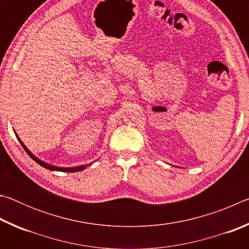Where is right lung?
I'll return each instance as SVG.
<instances>
[{
	"label": "right lung",
	"instance_id": "add662e5",
	"mask_svg": "<svg viewBox=\"0 0 249 249\" xmlns=\"http://www.w3.org/2000/svg\"><path fill=\"white\" fill-rule=\"evenodd\" d=\"M18 140L19 141L20 144H22L23 148H24L25 150H26V153H27L29 156H31V158H32L33 160H35V161H36L37 163H39V165H40L41 167L46 168V169L54 170V171H65V172H77V171H81V170H83V169H86V167H88V166H79V167H74V168H59V167H54V166H52V165H48V163L41 161V160H39L38 158H36L35 156H34V155L31 153V151H29V150L26 148V146H25V145L23 144L22 141H20L18 137Z\"/></svg>",
	"mask_w": 249,
	"mask_h": 249
}]
</instances>
